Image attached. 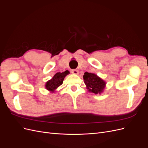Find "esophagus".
Instances as JSON below:
<instances>
[{
    "label": "esophagus",
    "mask_w": 148,
    "mask_h": 148,
    "mask_svg": "<svg viewBox=\"0 0 148 148\" xmlns=\"http://www.w3.org/2000/svg\"><path fill=\"white\" fill-rule=\"evenodd\" d=\"M71 73L73 74H78V70L77 69H73L71 70Z\"/></svg>",
    "instance_id": "34e87169"
}]
</instances>
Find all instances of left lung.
<instances>
[{"mask_svg":"<svg viewBox=\"0 0 148 148\" xmlns=\"http://www.w3.org/2000/svg\"><path fill=\"white\" fill-rule=\"evenodd\" d=\"M83 79L87 89L95 94L101 93L105 87V82L94 73L85 72L83 75Z\"/></svg>","mask_w":148,"mask_h":148,"instance_id":"left-lung-1","label":"left lung"}]
</instances>
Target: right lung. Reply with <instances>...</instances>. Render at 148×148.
I'll return each instance as SVG.
<instances>
[{
  "label": "right lung",
  "mask_w": 148,
  "mask_h": 148,
  "mask_svg": "<svg viewBox=\"0 0 148 148\" xmlns=\"http://www.w3.org/2000/svg\"><path fill=\"white\" fill-rule=\"evenodd\" d=\"M69 73V71L66 70L64 72H58L53 77L48 81L46 84V88L47 90L49 91H54L56 88L63 83L64 78Z\"/></svg>",
  "instance_id": "obj_1"
}]
</instances>
